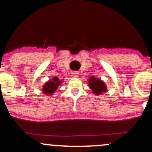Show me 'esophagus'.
Listing matches in <instances>:
<instances>
[{"mask_svg": "<svg viewBox=\"0 0 152 152\" xmlns=\"http://www.w3.org/2000/svg\"><path fill=\"white\" fill-rule=\"evenodd\" d=\"M73 76L75 78H77L78 76V72H77V71H74L73 72Z\"/></svg>", "mask_w": 152, "mask_h": 152, "instance_id": "esophagus-1", "label": "esophagus"}]
</instances>
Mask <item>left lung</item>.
<instances>
[{"mask_svg":"<svg viewBox=\"0 0 152 152\" xmlns=\"http://www.w3.org/2000/svg\"><path fill=\"white\" fill-rule=\"evenodd\" d=\"M88 86L92 90L93 93L96 96L101 95L102 93H106L107 90L105 83L101 79L95 78L94 76H91L88 79Z\"/></svg>","mask_w":152,"mask_h":152,"instance_id":"obj_1","label":"left lung"}]
</instances>
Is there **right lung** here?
<instances>
[{
  "label": "right lung",
  "mask_w": 152,
  "mask_h": 152,
  "mask_svg": "<svg viewBox=\"0 0 152 152\" xmlns=\"http://www.w3.org/2000/svg\"><path fill=\"white\" fill-rule=\"evenodd\" d=\"M61 83V81H60L57 76H54L52 80H49L43 85L42 88L43 93L46 94L47 96L52 95L58 88V86Z\"/></svg>",
  "instance_id": "add662e5"
}]
</instances>
